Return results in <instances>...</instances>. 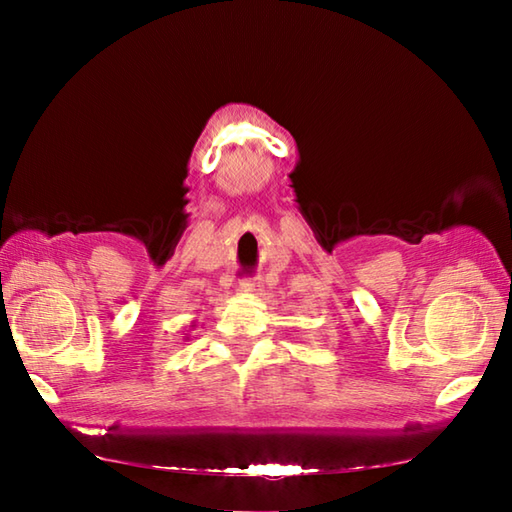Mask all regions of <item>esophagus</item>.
Returning a JSON list of instances; mask_svg holds the SVG:
<instances>
[{
	"instance_id": "obj_1",
	"label": "esophagus",
	"mask_w": 512,
	"mask_h": 512,
	"mask_svg": "<svg viewBox=\"0 0 512 512\" xmlns=\"http://www.w3.org/2000/svg\"><path fill=\"white\" fill-rule=\"evenodd\" d=\"M239 291L259 293L262 291V282H259V277H244V280L239 282Z\"/></svg>"
}]
</instances>
